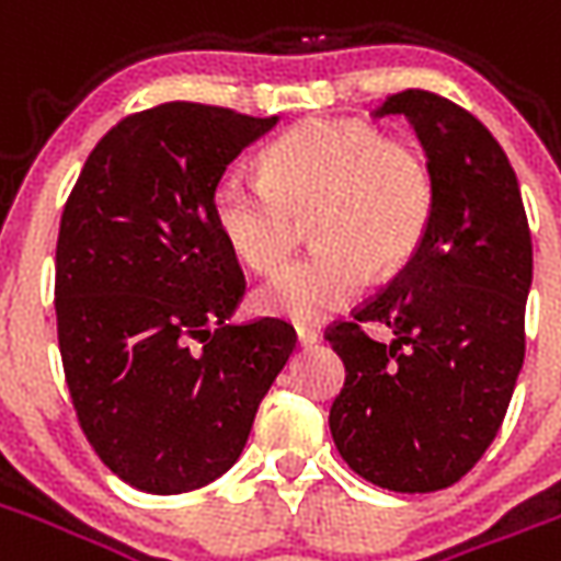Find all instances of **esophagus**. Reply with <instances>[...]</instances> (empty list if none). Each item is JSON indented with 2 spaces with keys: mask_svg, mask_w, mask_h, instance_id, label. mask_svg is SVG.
I'll list each match as a JSON object with an SVG mask.
<instances>
[{
  "mask_svg": "<svg viewBox=\"0 0 561 561\" xmlns=\"http://www.w3.org/2000/svg\"><path fill=\"white\" fill-rule=\"evenodd\" d=\"M294 336H297V345H300V348H312L318 342V333L312 328H297L294 330Z\"/></svg>",
  "mask_w": 561,
  "mask_h": 561,
  "instance_id": "34e87169",
  "label": "esophagus"
}]
</instances>
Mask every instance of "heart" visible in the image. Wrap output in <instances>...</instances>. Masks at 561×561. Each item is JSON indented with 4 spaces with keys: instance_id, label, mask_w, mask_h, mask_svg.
Masks as SVG:
<instances>
[{
    "instance_id": "heart-1",
    "label": "heart",
    "mask_w": 561,
    "mask_h": 561,
    "mask_svg": "<svg viewBox=\"0 0 561 561\" xmlns=\"http://www.w3.org/2000/svg\"><path fill=\"white\" fill-rule=\"evenodd\" d=\"M435 209L433 171L412 144L364 119H309L261 152V180L225 173L209 219L240 264L273 273L309 219L312 255L255 291L261 316L316 324L336 316L376 273L405 267Z\"/></svg>"
}]
</instances>
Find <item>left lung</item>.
<instances>
[{
    "mask_svg": "<svg viewBox=\"0 0 561 561\" xmlns=\"http://www.w3.org/2000/svg\"><path fill=\"white\" fill-rule=\"evenodd\" d=\"M433 171L421 249L385 291L328 328L345 364L330 433L360 478L393 493L457 483L505 421L526 357L531 233L505 149L459 104L426 90L390 95ZM369 320L391 328L373 341Z\"/></svg>",
    "mask_w": 561,
    "mask_h": 561,
    "instance_id": "1",
    "label": "left lung"
}]
</instances>
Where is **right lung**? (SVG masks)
I'll return each mask as SVG.
<instances>
[{
  "mask_svg": "<svg viewBox=\"0 0 561 561\" xmlns=\"http://www.w3.org/2000/svg\"><path fill=\"white\" fill-rule=\"evenodd\" d=\"M276 123L195 102L126 116L62 209L68 393L92 450L144 493H188L231 469L294 352L279 318L228 324L245 282L209 219L216 180Z\"/></svg>",
  "mask_w": 561,
  "mask_h": 561,
  "instance_id": "obj_1",
  "label": "right lung"
}]
</instances>
